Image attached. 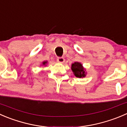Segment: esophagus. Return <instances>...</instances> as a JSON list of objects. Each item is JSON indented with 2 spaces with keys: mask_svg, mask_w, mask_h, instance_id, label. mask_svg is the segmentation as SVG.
Masks as SVG:
<instances>
[{
  "mask_svg": "<svg viewBox=\"0 0 127 127\" xmlns=\"http://www.w3.org/2000/svg\"><path fill=\"white\" fill-rule=\"evenodd\" d=\"M57 61L60 63H63L64 62V58L63 57H58L57 58Z\"/></svg>",
  "mask_w": 127,
  "mask_h": 127,
  "instance_id": "34e87169",
  "label": "esophagus"
}]
</instances>
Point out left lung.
I'll return each instance as SVG.
<instances>
[{"instance_id": "1", "label": "left lung", "mask_w": 127, "mask_h": 127, "mask_svg": "<svg viewBox=\"0 0 127 127\" xmlns=\"http://www.w3.org/2000/svg\"><path fill=\"white\" fill-rule=\"evenodd\" d=\"M71 69L73 71L74 74L76 76V77H84L86 76V72L84 67H82V65L78 62H75L71 66Z\"/></svg>"}]
</instances>
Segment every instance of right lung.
I'll return each instance as SVG.
<instances>
[{"label":"right lung","instance_id":"add662e5","mask_svg":"<svg viewBox=\"0 0 127 127\" xmlns=\"http://www.w3.org/2000/svg\"><path fill=\"white\" fill-rule=\"evenodd\" d=\"M46 63H47V62H46V61H45V62L43 63V64L45 65V64H46Z\"/></svg>","mask_w":127,"mask_h":127}]
</instances>
